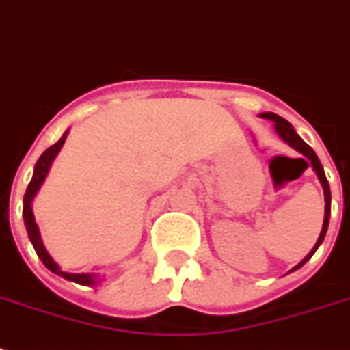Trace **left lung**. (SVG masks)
Wrapping results in <instances>:
<instances>
[{"instance_id":"obj_1","label":"left lung","mask_w":350,"mask_h":350,"mask_svg":"<svg viewBox=\"0 0 350 350\" xmlns=\"http://www.w3.org/2000/svg\"><path fill=\"white\" fill-rule=\"evenodd\" d=\"M260 118L272 121V123H274V129H276V132H278V136L282 137L285 143H288V147H293L294 150H298L299 154H304L305 158L309 159L310 167H312V170H314L316 176H318V180H320L321 187H323V196H325V216H323V227H321L320 238H318V241H316V245L312 247V250H310L309 254L305 256L304 260L299 261L298 265L294 267L293 271H296V269H299L301 265H305V263H307V261L312 258V254H314L316 250H318V247L321 245V241L325 239L327 229H329V218H331V187H329V181H327V178H325V170H323V167H321L320 159H318L316 152L309 147V145H307V143L304 142V139H301V137L298 136V134H296V131H294L293 125H291L287 120H283L282 116H278V114H274V112H261Z\"/></svg>"}]
</instances>
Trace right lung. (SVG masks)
Segmentation results:
<instances>
[{"instance_id":"right-lung-1","label":"right lung","mask_w":350,"mask_h":350,"mask_svg":"<svg viewBox=\"0 0 350 350\" xmlns=\"http://www.w3.org/2000/svg\"><path fill=\"white\" fill-rule=\"evenodd\" d=\"M67 134L68 131H65V134L59 137V142L54 143L52 147L46 148L45 152L40 156V159L36 161L34 174H32V180H30L23 198V219H25V227H27V232H29L30 241H32V247H34L36 254L40 256V260L43 261V265H45L51 272L57 274V276L68 280V282H74V283H79V285H87V287H90V285H96V283L101 282L100 274H94V272L63 271L62 267L52 260V256L49 254V250L45 249L43 239H41L40 229H38V224H36L34 213H32V202H34L36 194H38V191H40L41 185H43V181H45L46 174H49V170H51L52 161L56 159V156L59 154V150H62L63 143H65V139H67Z\"/></svg>"}]
</instances>
